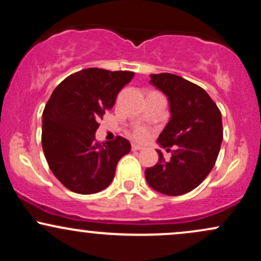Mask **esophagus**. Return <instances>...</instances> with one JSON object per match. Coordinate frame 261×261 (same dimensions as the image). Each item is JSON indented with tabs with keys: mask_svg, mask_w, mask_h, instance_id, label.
<instances>
[{
	"mask_svg": "<svg viewBox=\"0 0 261 261\" xmlns=\"http://www.w3.org/2000/svg\"><path fill=\"white\" fill-rule=\"evenodd\" d=\"M131 148H133V151H140V149H142V146H140V145H135V143H134L133 147H131Z\"/></svg>",
	"mask_w": 261,
	"mask_h": 261,
	"instance_id": "obj_1",
	"label": "esophagus"
}]
</instances>
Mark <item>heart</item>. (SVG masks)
<instances>
[{
    "mask_svg": "<svg viewBox=\"0 0 261 261\" xmlns=\"http://www.w3.org/2000/svg\"><path fill=\"white\" fill-rule=\"evenodd\" d=\"M152 136V130L147 126H137L133 131V139L139 142H145Z\"/></svg>",
    "mask_w": 261,
    "mask_h": 261,
    "instance_id": "obj_1",
    "label": "heart"
}]
</instances>
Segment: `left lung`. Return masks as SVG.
<instances>
[{"instance_id": "left-lung-1", "label": "left lung", "mask_w": 261, "mask_h": 261, "mask_svg": "<svg viewBox=\"0 0 261 261\" xmlns=\"http://www.w3.org/2000/svg\"><path fill=\"white\" fill-rule=\"evenodd\" d=\"M152 86L167 97L170 118L157 142L174 147L170 160L157 149L158 163L145 170L153 190L178 196L205 180L216 163L223 139L222 115L205 89L172 73L149 74Z\"/></svg>"}]
</instances>
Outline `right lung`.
<instances>
[{"label": "right lung", "mask_w": 261, "mask_h": 261, "mask_svg": "<svg viewBox=\"0 0 261 261\" xmlns=\"http://www.w3.org/2000/svg\"><path fill=\"white\" fill-rule=\"evenodd\" d=\"M134 76L130 71L86 68L54 89L43 113L41 145L54 175L68 190L82 195L104 190L118 162L130 152L124 137L101 145L94 134L99 119Z\"/></svg>", "instance_id": "right-lung-1"}]
</instances>
